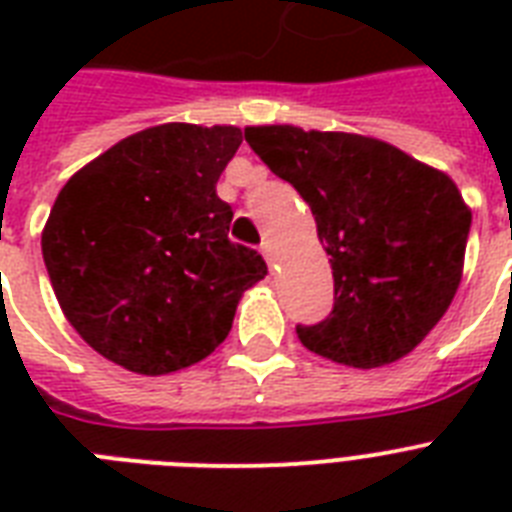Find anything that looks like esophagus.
I'll use <instances>...</instances> for the list:
<instances>
[{"label": "esophagus", "instance_id": "1", "mask_svg": "<svg viewBox=\"0 0 512 512\" xmlns=\"http://www.w3.org/2000/svg\"><path fill=\"white\" fill-rule=\"evenodd\" d=\"M260 252H263L265 263H268L273 268V265H276V247H273V241L265 239L263 244H260Z\"/></svg>", "mask_w": 512, "mask_h": 512}]
</instances>
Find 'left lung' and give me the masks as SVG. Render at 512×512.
Here are the masks:
<instances>
[{"label":"left lung","mask_w":512,"mask_h":512,"mask_svg":"<svg viewBox=\"0 0 512 512\" xmlns=\"http://www.w3.org/2000/svg\"><path fill=\"white\" fill-rule=\"evenodd\" d=\"M244 138L311 207L332 263V313L297 324L300 342L356 369L417 348L462 279L470 209L452 177L350 132L271 124L247 127Z\"/></svg>","instance_id":"left-lung-1"}]
</instances>
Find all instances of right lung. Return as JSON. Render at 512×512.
<instances>
[{
  "label": "right lung",
  "mask_w": 512,
  "mask_h": 512,
  "mask_svg": "<svg viewBox=\"0 0 512 512\" xmlns=\"http://www.w3.org/2000/svg\"><path fill=\"white\" fill-rule=\"evenodd\" d=\"M239 127L159 124L76 172L52 204L42 255L71 327L108 361L170 374L228 337L241 295L268 268L228 239L215 185Z\"/></svg>",
  "instance_id": "obj_1"
}]
</instances>
